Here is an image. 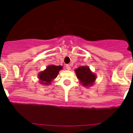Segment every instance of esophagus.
Here are the masks:
<instances>
[{
    "instance_id": "obj_1",
    "label": "esophagus",
    "mask_w": 133,
    "mask_h": 133,
    "mask_svg": "<svg viewBox=\"0 0 133 133\" xmlns=\"http://www.w3.org/2000/svg\"><path fill=\"white\" fill-rule=\"evenodd\" d=\"M65 68H66V69H68V70H70L71 69V66H70V65H65Z\"/></svg>"
}]
</instances>
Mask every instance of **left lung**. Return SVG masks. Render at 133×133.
<instances>
[{"label": "left lung", "mask_w": 133, "mask_h": 133, "mask_svg": "<svg viewBox=\"0 0 133 133\" xmlns=\"http://www.w3.org/2000/svg\"><path fill=\"white\" fill-rule=\"evenodd\" d=\"M75 73L82 85L85 87L91 86L96 79V75L90 71L87 66L79 67L75 69Z\"/></svg>", "instance_id": "1"}]
</instances>
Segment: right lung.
I'll use <instances>...</instances> for the list:
<instances>
[{"label":"right lung","instance_id":"right-lung-1","mask_svg":"<svg viewBox=\"0 0 133 133\" xmlns=\"http://www.w3.org/2000/svg\"><path fill=\"white\" fill-rule=\"evenodd\" d=\"M62 69V66L49 65L44 71L38 74V77L41 84L50 85V82L54 80L58 75L59 70Z\"/></svg>","mask_w":133,"mask_h":133}]
</instances>
